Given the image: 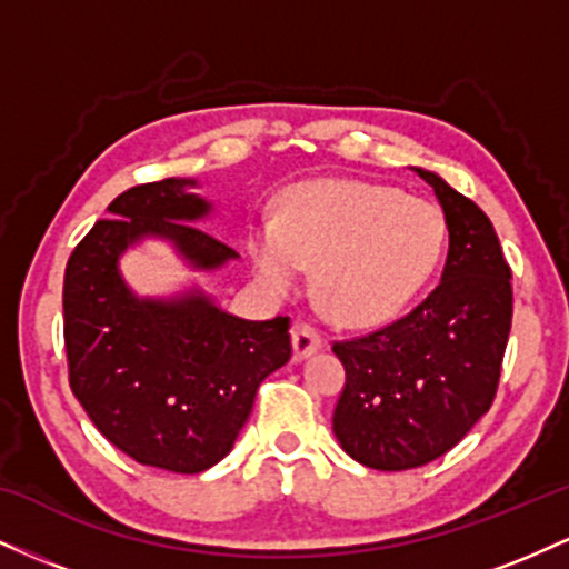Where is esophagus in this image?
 <instances>
[{
    "mask_svg": "<svg viewBox=\"0 0 569 569\" xmlns=\"http://www.w3.org/2000/svg\"><path fill=\"white\" fill-rule=\"evenodd\" d=\"M291 345H293V361H305V358H310L312 352L323 348V337L318 335L310 323H293Z\"/></svg>",
    "mask_w": 569,
    "mask_h": 569,
    "instance_id": "34e87169",
    "label": "esophagus"
}]
</instances>
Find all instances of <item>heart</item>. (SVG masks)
<instances>
[{
	"instance_id": "1",
	"label": "heart",
	"mask_w": 569,
	"mask_h": 569,
	"mask_svg": "<svg viewBox=\"0 0 569 569\" xmlns=\"http://www.w3.org/2000/svg\"><path fill=\"white\" fill-rule=\"evenodd\" d=\"M248 253L272 293H293L316 267L326 310L345 326L393 318L441 262L447 221L433 200L358 179L286 189L278 217L248 227Z\"/></svg>"
}]
</instances>
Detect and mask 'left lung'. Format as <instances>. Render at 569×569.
<instances>
[{
  "mask_svg": "<svg viewBox=\"0 0 569 569\" xmlns=\"http://www.w3.org/2000/svg\"><path fill=\"white\" fill-rule=\"evenodd\" d=\"M449 230L441 283L409 316L335 342L345 390L335 436L361 466L407 471L447 455L492 407L513 316L511 267L487 213L439 173Z\"/></svg>",
  "mask_w": 569,
  "mask_h": 569,
  "instance_id": "8db88e82",
  "label": "left lung"
}]
</instances>
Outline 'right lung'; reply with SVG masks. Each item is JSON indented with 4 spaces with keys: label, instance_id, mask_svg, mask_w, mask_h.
Here are the masks:
<instances>
[{
    "label": "right lung",
    "instance_id": "add662e5",
    "mask_svg": "<svg viewBox=\"0 0 569 569\" xmlns=\"http://www.w3.org/2000/svg\"><path fill=\"white\" fill-rule=\"evenodd\" d=\"M194 179L130 187L71 251L63 276V342L71 393L93 426L141 466L200 473L230 455L264 377L291 358L289 318L246 321L200 289L136 297L120 257L162 238L194 270L238 259L200 230L211 202Z\"/></svg>",
    "mask_w": 569,
    "mask_h": 569
}]
</instances>
